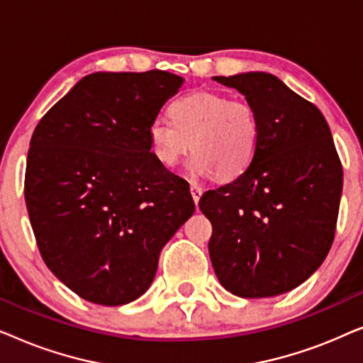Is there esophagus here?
Masks as SVG:
<instances>
[{
	"label": "esophagus",
	"instance_id": "1",
	"mask_svg": "<svg viewBox=\"0 0 363 363\" xmlns=\"http://www.w3.org/2000/svg\"><path fill=\"white\" fill-rule=\"evenodd\" d=\"M190 191H191L193 200H195V203L198 205V201H200V198L203 195V188L200 185H195V183H193V185L190 186Z\"/></svg>",
	"mask_w": 363,
	"mask_h": 363
}]
</instances>
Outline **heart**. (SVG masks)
Masks as SVG:
<instances>
[{"label": "heart", "mask_w": 363, "mask_h": 363, "mask_svg": "<svg viewBox=\"0 0 363 363\" xmlns=\"http://www.w3.org/2000/svg\"><path fill=\"white\" fill-rule=\"evenodd\" d=\"M172 121L155 118L148 125V143L163 167H177L195 153L188 170L195 177L235 180L251 165L259 147L261 127L256 108L216 92H193L168 107Z\"/></svg>", "instance_id": "obj_1"}]
</instances>
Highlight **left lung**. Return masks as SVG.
<instances>
[{"mask_svg": "<svg viewBox=\"0 0 363 363\" xmlns=\"http://www.w3.org/2000/svg\"><path fill=\"white\" fill-rule=\"evenodd\" d=\"M256 108L261 138L247 170L201 196L218 281L245 299L284 294L324 262L335 235L342 165L314 104L267 72L215 76Z\"/></svg>", "mask_w": 363, "mask_h": 363, "instance_id": "1", "label": "left lung"}]
</instances>
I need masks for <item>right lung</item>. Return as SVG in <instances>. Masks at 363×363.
I'll list each match as a JSON object with an SVG mask.
<instances>
[{
    "instance_id": "obj_1",
    "label": "right lung",
    "mask_w": 363,
    "mask_h": 363,
    "mask_svg": "<svg viewBox=\"0 0 363 363\" xmlns=\"http://www.w3.org/2000/svg\"><path fill=\"white\" fill-rule=\"evenodd\" d=\"M182 86L165 71L89 74L34 128L24 198L38 247L94 304L138 299L195 213L190 185L153 157L147 133Z\"/></svg>"
}]
</instances>
